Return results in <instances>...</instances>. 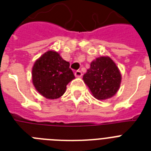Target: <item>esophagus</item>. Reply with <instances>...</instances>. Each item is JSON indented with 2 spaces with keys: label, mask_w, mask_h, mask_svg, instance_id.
I'll list each match as a JSON object with an SVG mask.
<instances>
[{
  "label": "esophagus",
  "mask_w": 151,
  "mask_h": 151,
  "mask_svg": "<svg viewBox=\"0 0 151 151\" xmlns=\"http://www.w3.org/2000/svg\"><path fill=\"white\" fill-rule=\"evenodd\" d=\"M74 74H75V76L77 78H81V77L82 76V72L81 70H77L75 71V73H74Z\"/></svg>",
  "instance_id": "esophagus-1"
}]
</instances>
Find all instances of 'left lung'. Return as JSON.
<instances>
[{"label": "left lung", "mask_w": 151, "mask_h": 151, "mask_svg": "<svg viewBox=\"0 0 151 151\" xmlns=\"http://www.w3.org/2000/svg\"><path fill=\"white\" fill-rule=\"evenodd\" d=\"M93 96L103 100L112 97L119 89L122 76L114 62L109 57L101 56L91 63L83 76Z\"/></svg>", "instance_id": "obj_1"}]
</instances>
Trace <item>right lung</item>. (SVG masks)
Wrapping results in <instances>:
<instances>
[{"instance_id":"add662e5","label":"right lung","mask_w":151,"mask_h":151,"mask_svg":"<svg viewBox=\"0 0 151 151\" xmlns=\"http://www.w3.org/2000/svg\"><path fill=\"white\" fill-rule=\"evenodd\" d=\"M74 78L70 63L53 51H48L40 57L32 70L34 87L47 99L62 96L66 92L67 84Z\"/></svg>"}]
</instances>
